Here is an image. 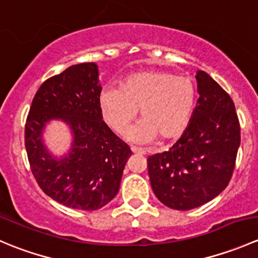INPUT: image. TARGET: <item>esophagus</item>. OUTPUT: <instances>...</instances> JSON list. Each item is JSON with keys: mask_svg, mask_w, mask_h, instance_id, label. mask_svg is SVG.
<instances>
[{"mask_svg": "<svg viewBox=\"0 0 258 258\" xmlns=\"http://www.w3.org/2000/svg\"><path fill=\"white\" fill-rule=\"evenodd\" d=\"M131 151H132V152H134V153H139V155H146V151L144 150V148L135 147V146H132Z\"/></svg>", "mask_w": 258, "mask_h": 258, "instance_id": "esophagus-1", "label": "esophagus"}]
</instances>
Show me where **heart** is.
<instances>
[{"mask_svg":"<svg viewBox=\"0 0 258 258\" xmlns=\"http://www.w3.org/2000/svg\"><path fill=\"white\" fill-rule=\"evenodd\" d=\"M106 123L117 134L130 126L137 111L141 121L128 130L132 141H170L181 136L196 107V88L187 79L165 71H144L126 77L121 88L107 86L98 96Z\"/></svg>","mask_w":258,"mask_h":258,"instance_id":"obj_1","label":"heart"}]
</instances>
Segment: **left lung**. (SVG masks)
Masks as SVG:
<instances>
[{"label":"left lung","mask_w":258,"mask_h":258,"mask_svg":"<svg viewBox=\"0 0 258 258\" xmlns=\"http://www.w3.org/2000/svg\"><path fill=\"white\" fill-rule=\"evenodd\" d=\"M196 81L200 97L188 127L170 150L147 160L156 197L178 211L202 206L227 187L241 144L228 93L201 70Z\"/></svg>","instance_id":"1"}]
</instances>
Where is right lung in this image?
Wrapping results in <instances>:
<instances>
[{"label":"right lung","mask_w":258,"mask_h":258,"mask_svg":"<svg viewBox=\"0 0 258 258\" xmlns=\"http://www.w3.org/2000/svg\"><path fill=\"white\" fill-rule=\"evenodd\" d=\"M101 91L97 64H74L42 83L26 121L25 146L38 186L75 210L95 211L113 200L132 155L103 122ZM52 120L63 121L72 132V146L62 156L53 155L43 139Z\"/></svg>","instance_id":"right-lung-1"}]
</instances>
